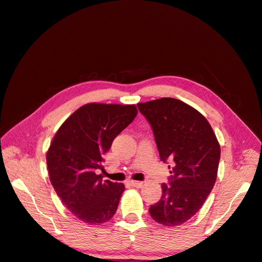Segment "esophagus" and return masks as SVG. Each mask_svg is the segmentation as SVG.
Instances as JSON below:
<instances>
[{
  "instance_id": "obj_1",
  "label": "esophagus",
  "mask_w": 262,
  "mask_h": 262,
  "mask_svg": "<svg viewBox=\"0 0 262 262\" xmlns=\"http://www.w3.org/2000/svg\"><path fill=\"white\" fill-rule=\"evenodd\" d=\"M130 184L133 186V187H137V188H139V187L142 186V182L141 181H135V180H131Z\"/></svg>"
}]
</instances>
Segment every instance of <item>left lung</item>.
<instances>
[{
    "label": "left lung",
    "instance_id": "1",
    "mask_svg": "<svg viewBox=\"0 0 262 262\" xmlns=\"http://www.w3.org/2000/svg\"><path fill=\"white\" fill-rule=\"evenodd\" d=\"M154 133L161 161L171 176L149 214L163 226H179L195 215L215 184L220 146L206 118L173 98L138 103Z\"/></svg>",
    "mask_w": 262,
    "mask_h": 262
}]
</instances>
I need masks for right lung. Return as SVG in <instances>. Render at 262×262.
<instances>
[{"label": "right lung", "mask_w": 262, "mask_h": 262, "mask_svg": "<svg viewBox=\"0 0 262 262\" xmlns=\"http://www.w3.org/2000/svg\"><path fill=\"white\" fill-rule=\"evenodd\" d=\"M135 105L88 103L59 127L47 154L50 181L78 219L100 225L113 218L124 185L102 180V156L137 116Z\"/></svg>", "instance_id": "obj_1"}]
</instances>
